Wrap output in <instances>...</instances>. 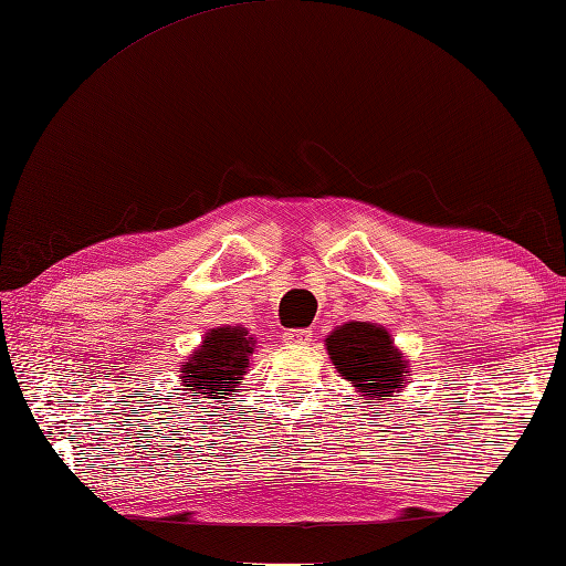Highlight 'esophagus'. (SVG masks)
Instances as JSON below:
<instances>
[{
	"instance_id": "obj_1",
	"label": "esophagus",
	"mask_w": 566,
	"mask_h": 566,
	"mask_svg": "<svg viewBox=\"0 0 566 566\" xmlns=\"http://www.w3.org/2000/svg\"><path fill=\"white\" fill-rule=\"evenodd\" d=\"M284 343H292V345H304V343H311V338H314V331L311 328H290L284 331Z\"/></svg>"
}]
</instances>
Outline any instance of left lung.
<instances>
[{
    "label": "left lung",
    "mask_w": 566,
    "mask_h": 566,
    "mask_svg": "<svg viewBox=\"0 0 566 566\" xmlns=\"http://www.w3.org/2000/svg\"><path fill=\"white\" fill-rule=\"evenodd\" d=\"M326 345L335 369L369 401L403 389L406 363L394 350L389 333L375 323H345L328 335Z\"/></svg>",
    "instance_id": "left-lung-1"
}]
</instances>
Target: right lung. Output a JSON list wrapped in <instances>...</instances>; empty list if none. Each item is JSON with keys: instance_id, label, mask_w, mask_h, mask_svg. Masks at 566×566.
<instances>
[{"instance_id": "right-lung-1", "label": "right lung", "mask_w": 566, "mask_h": 566, "mask_svg": "<svg viewBox=\"0 0 566 566\" xmlns=\"http://www.w3.org/2000/svg\"><path fill=\"white\" fill-rule=\"evenodd\" d=\"M252 338L245 328H216L185 365V387L191 396H228L250 365Z\"/></svg>"}]
</instances>
